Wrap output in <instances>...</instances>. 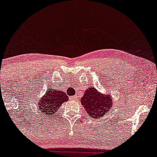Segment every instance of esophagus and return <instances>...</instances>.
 <instances>
[{"label": "esophagus", "mask_w": 157, "mask_h": 157, "mask_svg": "<svg viewBox=\"0 0 157 157\" xmlns=\"http://www.w3.org/2000/svg\"><path fill=\"white\" fill-rule=\"evenodd\" d=\"M70 99H71V100H75V99H77V98H76V97H75V96H72V97H70Z\"/></svg>", "instance_id": "1"}]
</instances>
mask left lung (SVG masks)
Masks as SVG:
<instances>
[{"instance_id": "obj_1", "label": "left lung", "mask_w": 157, "mask_h": 157, "mask_svg": "<svg viewBox=\"0 0 157 157\" xmlns=\"http://www.w3.org/2000/svg\"><path fill=\"white\" fill-rule=\"evenodd\" d=\"M81 104L90 116L100 118L110 109L112 97L98 93L94 88H90L85 92L81 99Z\"/></svg>"}]
</instances>
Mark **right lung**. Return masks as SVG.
<instances>
[{
	"instance_id": "obj_1",
	"label": "right lung",
	"mask_w": 157,
	"mask_h": 157,
	"mask_svg": "<svg viewBox=\"0 0 157 157\" xmlns=\"http://www.w3.org/2000/svg\"><path fill=\"white\" fill-rule=\"evenodd\" d=\"M67 100L68 96L64 92L52 88L49 89L44 97L39 101V108L43 114L53 116L62 103Z\"/></svg>"
}]
</instances>
